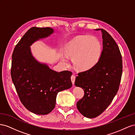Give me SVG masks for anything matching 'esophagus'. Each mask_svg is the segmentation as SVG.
Listing matches in <instances>:
<instances>
[{"label":"esophagus","instance_id":"obj_1","mask_svg":"<svg viewBox=\"0 0 135 135\" xmlns=\"http://www.w3.org/2000/svg\"><path fill=\"white\" fill-rule=\"evenodd\" d=\"M71 81H72V84L73 85H74V84H75V79H76V76H75V75H72L71 76Z\"/></svg>","mask_w":135,"mask_h":135}]
</instances>
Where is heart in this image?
I'll return each instance as SVG.
<instances>
[{"label": "heart", "mask_w": 135, "mask_h": 135, "mask_svg": "<svg viewBox=\"0 0 135 135\" xmlns=\"http://www.w3.org/2000/svg\"><path fill=\"white\" fill-rule=\"evenodd\" d=\"M65 55L72 58L74 67L85 71L97 64L101 55V45L97 37L79 36L71 40L65 49ZM65 63L67 60L63 59Z\"/></svg>", "instance_id": "heart-1"}]
</instances>
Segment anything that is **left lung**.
<instances>
[{
	"mask_svg": "<svg viewBox=\"0 0 135 135\" xmlns=\"http://www.w3.org/2000/svg\"><path fill=\"white\" fill-rule=\"evenodd\" d=\"M101 30L103 50L95 66L80 72L75 85L84 91L77 107L84 117L93 118L105 111L117 94L122 75V59L118 46L108 32Z\"/></svg>",
	"mask_w": 135,
	"mask_h": 135,
	"instance_id": "1",
	"label": "left lung"
}]
</instances>
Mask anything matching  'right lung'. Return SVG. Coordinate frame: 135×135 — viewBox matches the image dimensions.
Here are the masks:
<instances>
[{
  "label": "right lung",
  "mask_w": 135,
  "mask_h": 135,
  "mask_svg": "<svg viewBox=\"0 0 135 135\" xmlns=\"http://www.w3.org/2000/svg\"><path fill=\"white\" fill-rule=\"evenodd\" d=\"M54 32L51 28H30L15 46L12 55L11 78L19 98L27 109L37 115L50 113L57 93L72 85L71 72L54 71L32 55L30 46Z\"/></svg>",
  "instance_id": "obj_1"
}]
</instances>
